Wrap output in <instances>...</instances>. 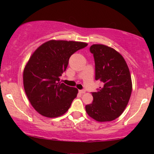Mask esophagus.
Listing matches in <instances>:
<instances>
[{
  "instance_id": "34e87169",
  "label": "esophagus",
  "mask_w": 154,
  "mask_h": 154,
  "mask_svg": "<svg viewBox=\"0 0 154 154\" xmlns=\"http://www.w3.org/2000/svg\"><path fill=\"white\" fill-rule=\"evenodd\" d=\"M79 93L80 94H84V93H85V91H84V90H79Z\"/></svg>"
}]
</instances>
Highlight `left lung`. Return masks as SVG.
Listing matches in <instances>:
<instances>
[{"mask_svg": "<svg viewBox=\"0 0 154 154\" xmlns=\"http://www.w3.org/2000/svg\"><path fill=\"white\" fill-rule=\"evenodd\" d=\"M90 51L95 60V80H100L103 85L92 93L93 101L86 105V112L95 121H112L122 114L130 98V70L123 56L112 48L94 44Z\"/></svg>", "mask_w": 154, "mask_h": 154, "instance_id": "8db88e82", "label": "left lung"}]
</instances>
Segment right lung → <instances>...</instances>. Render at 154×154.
<instances>
[{
	"instance_id": "obj_1",
	"label": "right lung",
	"mask_w": 154,
	"mask_h": 154,
	"mask_svg": "<svg viewBox=\"0 0 154 154\" xmlns=\"http://www.w3.org/2000/svg\"><path fill=\"white\" fill-rule=\"evenodd\" d=\"M88 45L83 42L51 40L32 54L23 72V84L31 105L40 114L55 118L68 111L78 90L61 83L74 53Z\"/></svg>"
}]
</instances>
